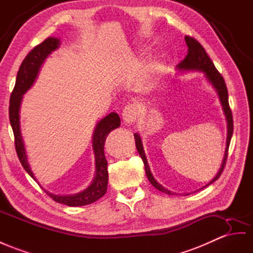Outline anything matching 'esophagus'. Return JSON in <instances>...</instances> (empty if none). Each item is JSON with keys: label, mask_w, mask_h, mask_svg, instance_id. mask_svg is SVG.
<instances>
[{"label": "esophagus", "mask_w": 253, "mask_h": 253, "mask_svg": "<svg viewBox=\"0 0 253 253\" xmlns=\"http://www.w3.org/2000/svg\"><path fill=\"white\" fill-rule=\"evenodd\" d=\"M122 115H123V120L125 121V123H127V124H132V123L137 120L138 110L134 105H132V103H129V105H127L124 108V110H123Z\"/></svg>", "instance_id": "obj_1"}]
</instances>
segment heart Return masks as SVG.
<instances>
[{
    "label": "heart",
    "instance_id": "heart-1",
    "mask_svg": "<svg viewBox=\"0 0 253 253\" xmlns=\"http://www.w3.org/2000/svg\"><path fill=\"white\" fill-rule=\"evenodd\" d=\"M151 87V85H147V87H145V88H150Z\"/></svg>",
    "mask_w": 253,
    "mask_h": 253
}]
</instances>
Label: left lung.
I'll return each instance as SVG.
<instances>
[{
    "mask_svg": "<svg viewBox=\"0 0 253 253\" xmlns=\"http://www.w3.org/2000/svg\"><path fill=\"white\" fill-rule=\"evenodd\" d=\"M185 42L187 43V47H188V53H187L185 59L178 64V68L182 69V70H193V69H196V70H201V71H203V73H205L206 78L209 79V81L212 84V86L215 87L216 90H217L220 101H221L224 114H225L226 122H228V138H226V148H225L224 158H223V161H222L221 168H220V170H219L217 175L213 177L211 182H210V184L206 185V186H209L220 177V175H221V173L223 172V169L225 167L226 158H228L230 142H231V138H232V134H233V116H232L231 108L229 106L228 88H226L223 77L216 69L215 65H213L212 61L211 60V57L207 55L205 49L202 47V44H201L196 40V38H193L191 36H186ZM133 135H134V140H135V147H137L140 156H141L142 160H143V163H144V169H145V173H146V176H147L148 180H150L151 184L155 187V188H157L158 190L163 191L165 193H168V194H173V192L166 189L165 187L161 186L157 182V180L154 178L153 174L150 170V166H148V164H147V160H146V157H145L143 145H142V141H141L140 135L138 133H134Z\"/></svg>",
    "mask_w": 253,
    "mask_h": 253,
    "instance_id": "obj_1",
    "label": "left lung"
}]
</instances>
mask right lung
<instances>
[{"label":"right lung","mask_w":253,"mask_h":253,"mask_svg":"<svg viewBox=\"0 0 253 253\" xmlns=\"http://www.w3.org/2000/svg\"><path fill=\"white\" fill-rule=\"evenodd\" d=\"M60 41L59 38L48 37L42 43L37 44L36 47L32 49L29 54L25 56V59L20 65V68L18 70L17 79L15 87L12 89L9 99V122L14 131L15 137V147L18 155V158L20 160L24 170L27 171L31 177H34L33 172L31 171L30 166L27 160V154H25L23 140L20 132V123H19V109L22 99V95L32 86L34 83L38 71L43 63L44 59L59 48ZM121 120L118 113H110L105 119H102L96 126V129L93 135V148L95 153V163H96V175L93 180L92 185L85 190L79 192L73 196H56V194L50 193L46 191L48 196L54 200L55 202L65 204L67 206H83L95 202L101 197L105 196L108 187V178L109 174L107 170V159L103 153V146L105 141L109 132L113 129L120 127Z\"/></svg>","instance_id":"1"}]
</instances>
